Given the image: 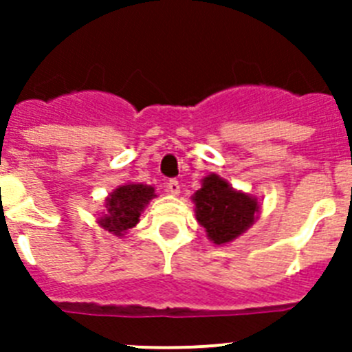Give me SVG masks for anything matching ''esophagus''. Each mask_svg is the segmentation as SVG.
I'll use <instances>...</instances> for the list:
<instances>
[{"instance_id": "34e87169", "label": "esophagus", "mask_w": 352, "mask_h": 352, "mask_svg": "<svg viewBox=\"0 0 352 352\" xmlns=\"http://www.w3.org/2000/svg\"><path fill=\"white\" fill-rule=\"evenodd\" d=\"M166 190L169 192V194H173V195H178L179 194L178 179H169V182H167V185H166Z\"/></svg>"}]
</instances>
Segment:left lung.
Segmentation results:
<instances>
[{
	"label": "left lung",
	"mask_w": 352,
	"mask_h": 352,
	"mask_svg": "<svg viewBox=\"0 0 352 352\" xmlns=\"http://www.w3.org/2000/svg\"><path fill=\"white\" fill-rule=\"evenodd\" d=\"M194 203L197 222L217 245L229 243L247 231L259 211L257 199L232 190V186L217 174L203 179V188L194 194Z\"/></svg>",
	"instance_id": "1"
}]
</instances>
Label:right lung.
<instances>
[{
    "mask_svg": "<svg viewBox=\"0 0 352 352\" xmlns=\"http://www.w3.org/2000/svg\"><path fill=\"white\" fill-rule=\"evenodd\" d=\"M155 197V188L141 183L123 185L109 195L107 213L98 222L109 232L121 236L139 222L141 211Z\"/></svg>",
    "mask_w": 352,
    "mask_h": 352,
    "instance_id": "1",
    "label": "right lung"
}]
</instances>
